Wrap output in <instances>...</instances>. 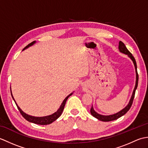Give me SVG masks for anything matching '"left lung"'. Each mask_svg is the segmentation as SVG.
<instances>
[{"label": "left lung", "mask_w": 148, "mask_h": 148, "mask_svg": "<svg viewBox=\"0 0 148 148\" xmlns=\"http://www.w3.org/2000/svg\"><path fill=\"white\" fill-rule=\"evenodd\" d=\"M118 49L119 50V51L122 53H124L125 55H127L128 56L129 58H130V59L132 60L134 66H135V69H136V85H135V88L134 89L133 91V93H132V95L131 97V99L130 100L129 102H128V105L125 107L124 109H123L121 111H120L119 112L116 113V114H112V115H109V116H103V115H101V114H99V113H97V112L95 111V110L93 109V106H92V108H91L90 109V112H91V114H92L93 117L96 118L97 119H99L100 121H113V120H115V119H117L118 118H120L121 116H123L124 114H126V113L128 111V110H129L131 108L132 105V103H133V100L134 99V97H135V93H136V90L137 88V85H138V80H139V75H138L137 73V64H136V60H135L134 57L133 56L132 54L128 51L127 49V48H126V46L124 45V43L121 42V41H119V46H118Z\"/></svg>", "instance_id": "obj_1"}]
</instances>
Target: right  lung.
Returning a JSON list of instances; mask_svg holds the SVG:
<instances>
[{
	"mask_svg": "<svg viewBox=\"0 0 148 148\" xmlns=\"http://www.w3.org/2000/svg\"><path fill=\"white\" fill-rule=\"evenodd\" d=\"M36 42V41H33V42H32L31 43H30L29 45H28L25 47V48H24L23 50L28 48H29V47H30L31 46H32ZM72 93H71L70 95H69L64 100V101H63L62 103L61 104L60 107V108L58 109L57 111L55 112V113H53V114H51V115H49V116H43V117H35V116H30L29 114H27L26 113H25L23 111H22V110L20 108V107H19L17 105L16 102H15V100L14 99L13 96H12V93H11V95H12V99H13V100H14V101L15 102V103H16V105L18 110H19V111H20L21 114L23 116V117L25 119H27L28 121L31 122V123H34L38 124V125H49L50 123H53V121H55L56 119H58L60 117V115L62 114L63 111H64V107H65V105L66 101H67V99L69 98V97H70L71 95H72Z\"/></svg>",
	"mask_w": 148,
	"mask_h": 148,
	"instance_id": "obj_1",
	"label": "right lung"
}]
</instances>
